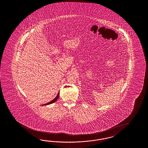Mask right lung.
I'll use <instances>...</instances> for the list:
<instances>
[{"label": "right lung", "mask_w": 148, "mask_h": 148, "mask_svg": "<svg viewBox=\"0 0 148 148\" xmlns=\"http://www.w3.org/2000/svg\"><path fill=\"white\" fill-rule=\"evenodd\" d=\"M59 92H58V95H57V96L53 99V100H52L51 101H50L49 102H48L47 103H46V104H42V106H47V105H49V104H52V103H54V102H56V101L58 100V99H59Z\"/></svg>", "instance_id": "add662e5"}]
</instances>
